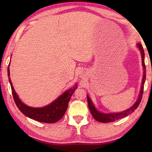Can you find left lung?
Masks as SVG:
<instances>
[{"label": "left lung", "mask_w": 152, "mask_h": 152, "mask_svg": "<svg viewBox=\"0 0 152 152\" xmlns=\"http://www.w3.org/2000/svg\"><path fill=\"white\" fill-rule=\"evenodd\" d=\"M137 46L138 48V50H140V53H141V57H142V64L143 66V78L142 80V86L140 88V91L139 95L138 96V99L137 101L135 102L134 104L128 108L127 110H125V111H123L121 112L118 113H104L99 111L96 108L93 102L90 99L89 96L88 95H87V99H88V107L90 112H91V114L93 115V117L94 118L96 121L101 123H109V122H113L115 121L118 119H121L123 118L127 117L128 115H129L131 113H133L135 110H136L138 105L140 104V102H141L142 97V94H143V91H144V85L145 83V80H146V66H145V63H144V51L142 48V46L140 44L138 43L137 44Z\"/></svg>", "instance_id": "left-lung-1"}]
</instances>
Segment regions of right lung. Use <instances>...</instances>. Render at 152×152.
<instances>
[{"label":"right lung","instance_id":"add662e5","mask_svg":"<svg viewBox=\"0 0 152 152\" xmlns=\"http://www.w3.org/2000/svg\"><path fill=\"white\" fill-rule=\"evenodd\" d=\"M10 63H9L8 67V76L11 86L13 97L19 110L28 118L38 121L47 123V124L57 122L62 118L64 113L66 111L71 96L74 91L78 88L77 83H76L73 88L64 91L63 94H61L59 97H57V99L50 104L41 108L31 107L24 104L15 91L14 87L12 86L10 76Z\"/></svg>","mask_w":152,"mask_h":152}]
</instances>
